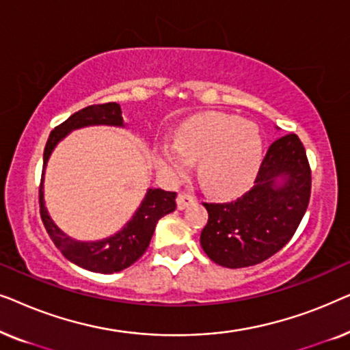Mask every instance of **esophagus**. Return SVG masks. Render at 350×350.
Returning a JSON list of instances; mask_svg holds the SVG:
<instances>
[{
  "mask_svg": "<svg viewBox=\"0 0 350 350\" xmlns=\"http://www.w3.org/2000/svg\"><path fill=\"white\" fill-rule=\"evenodd\" d=\"M196 202V199L193 198V196L189 194H178V198H176V207H178V210H185L186 207H189V205H193Z\"/></svg>",
  "mask_w": 350,
  "mask_h": 350,
  "instance_id": "obj_1",
  "label": "esophagus"
}]
</instances>
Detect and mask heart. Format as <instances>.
<instances>
[{"label":"heart","mask_w":350,"mask_h":350,"mask_svg":"<svg viewBox=\"0 0 350 350\" xmlns=\"http://www.w3.org/2000/svg\"><path fill=\"white\" fill-rule=\"evenodd\" d=\"M262 154L265 142L258 127L231 114L207 113L186 122L175 145H161L157 169L175 181L199 161V180L207 193L234 198L255 183Z\"/></svg>","instance_id":"heart-1"}]
</instances>
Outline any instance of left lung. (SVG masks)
Instances as JSON below:
<instances>
[{
  "instance_id": "8db88e82",
  "label": "left lung",
  "mask_w": 350,
  "mask_h": 350,
  "mask_svg": "<svg viewBox=\"0 0 350 350\" xmlns=\"http://www.w3.org/2000/svg\"><path fill=\"white\" fill-rule=\"evenodd\" d=\"M310 169L295 133L272 143L255 186L229 204H204L208 221L200 245L219 266L247 267L262 262L286 245L308 208Z\"/></svg>"
}]
</instances>
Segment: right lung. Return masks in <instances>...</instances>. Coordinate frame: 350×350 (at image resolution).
<instances>
[{
  "instance_id": "obj_1",
  "label": "right lung",
  "mask_w": 350,
  "mask_h": 350,
  "mask_svg": "<svg viewBox=\"0 0 350 350\" xmlns=\"http://www.w3.org/2000/svg\"><path fill=\"white\" fill-rule=\"evenodd\" d=\"M92 126L124 129L126 122L122 119L121 107L118 103H105L83 108L78 113L71 114L64 124H60L51 132L44 148V156H42L40 212L47 234L66 260L75 262L76 266L83 267V269L100 272V274H113V272L127 269L146 252L157 221L164 215L172 213L176 208V194L161 188H148L145 198L138 205L135 213L132 215V218L118 232L100 239V241H76L62 231L54 223V219L51 218L44 202V174L47 162H49L55 146L70 132Z\"/></svg>"
}]
</instances>
